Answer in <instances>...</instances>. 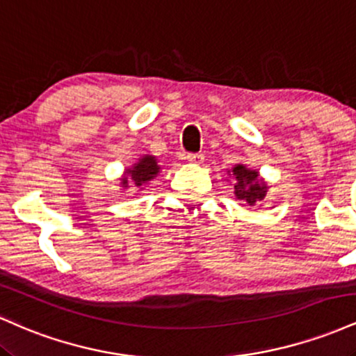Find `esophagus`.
I'll list each match as a JSON object with an SVG mask.
<instances>
[{
	"label": "esophagus",
	"mask_w": 356,
	"mask_h": 356,
	"mask_svg": "<svg viewBox=\"0 0 356 356\" xmlns=\"http://www.w3.org/2000/svg\"><path fill=\"white\" fill-rule=\"evenodd\" d=\"M187 161L192 162V164H202L204 155L202 154H187Z\"/></svg>",
	"instance_id": "esophagus-1"
}]
</instances>
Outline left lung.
<instances>
[{
    "label": "left lung",
    "mask_w": 356,
    "mask_h": 356,
    "mask_svg": "<svg viewBox=\"0 0 356 356\" xmlns=\"http://www.w3.org/2000/svg\"><path fill=\"white\" fill-rule=\"evenodd\" d=\"M229 174L234 175L236 197L246 202L248 206H257V204L264 201L268 192V184L259 177L257 170H251L246 165L238 164L232 167Z\"/></svg>",
    "instance_id": "obj_1"
}]
</instances>
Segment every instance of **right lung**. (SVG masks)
<instances>
[{
	"mask_svg": "<svg viewBox=\"0 0 356 356\" xmlns=\"http://www.w3.org/2000/svg\"><path fill=\"white\" fill-rule=\"evenodd\" d=\"M161 170V165L157 164V159L154 155H144L134 164L132 167L125 170L124 179H122V187L127 189V187H142L145 186L147 182H150L155 175Z\"/></svg>",
	"mask_w": 356,
	"mask_h": 356,
	"instance_id": "right-lung-1",
	"label": "right lung"
}]
</instances>
